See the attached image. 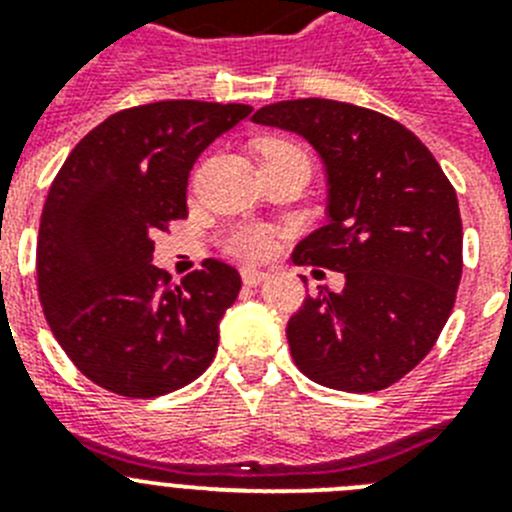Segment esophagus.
<instances>
[{
  "instance_id": "obj_1",
  "label": "esophagus",
  "mask_w": 512,
  "mask_h": 512,
  "mask_svg": "<svg viewBox=\"0 0 512 512\" xmlns=\"http://www.w3.org/2000/svg\"><path fill=\"white\" fill-rule=\"evenodd\" d=\"M266 277H269V274H266V271H261V269H251V266L241 269V279H243V284H248V287H256V284L264 282Z\"/></svg>"
}]
</instances>
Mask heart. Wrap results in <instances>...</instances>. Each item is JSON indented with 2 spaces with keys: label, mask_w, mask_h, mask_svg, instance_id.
<instances>
[{
  "label": "heart",
  "mask_w": 512,
  "mask_h": 512,
  "mask_svg": "<svg viewBox=\"0 0 512 512\" xmlns=\"http://www.w3.org/2000/svg\"><path fill=\"white\" fill-rule=\"evenodd\" d=\"M295 151H300V148L289 140H266L261 146V161ZM271 246H274V230L264 223H238L223 235V248L235 259L261 261L269 256Z\"/></svg>",
  "instance_id": "1"
}]
</instances>
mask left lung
Segmentation results:
<instances>
[{"label": "left lung", "mask_w": 512, "mask_h": 512, "mask_svg": "<svg viewBox=\"0 0 512 512\" xmlns=\"http://www.w3.org/2000/svg\"><path fill=\"white\" fill-rule=\"evenodd\" d=\"M253 122L310 140L328 171V225L297 243V266L346 277L318 287L289 318L292 359L312 382L377 392L431 354L461 282L459 200L433 153L392 117L336 102L289 99Z\"/></svg>", "instance_id": "obj_1"}]
</instances>
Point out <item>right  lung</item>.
Wrapping results in <instances>:
<instances>
[{"label": "right lung", "mask_w": 512, "mask_h": 512, "mask_svg": "<svg viewBox=\"0 0 512 512\" xmlns=\"http://www.w3.org/2000/svg\"><path fill=\"white\" fill-rule=\"evenodd\" d=\"M248 104L166 99L128 107L76 143L45 197L38 297L53 336L102 390L158 397L194 382L241 274L205 259L174 284L151 264L153 238L187 217V179Z\"/></svg>", "instance_id": "right-lung-1"}]
</instances>
